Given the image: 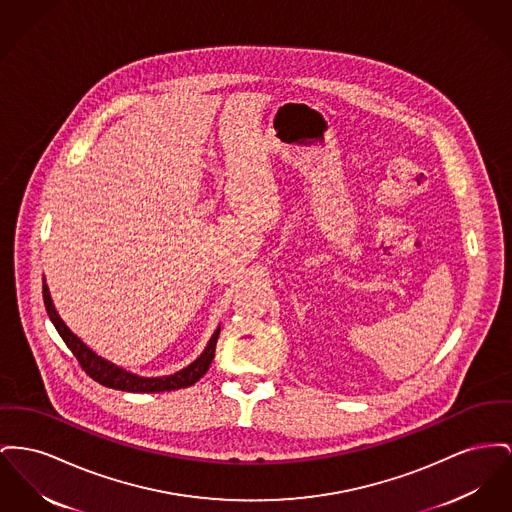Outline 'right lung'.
I'll return each mask as SVG.
<instances>
[{
	"instance_id": "right-lung-1",
	"label": "right lung",
	"mask_w": 512,
	"mask_h": 512,
	"mask_svg": "<svg viewBox=\"0 0 512 512\" xmlns=\"http://www.w3.org/2000/svg\"><path fill=\"white\" fill-rule=\"evenodd\" d=\"M42 296H44V305H46L48 317L54 323L56 331L60 332L65 346L73 352V356L77 358L79 365L83 367V371L91 379H94L96 383H100V385H104L108 389L127 392L176 391V389H185V387L195 385L211 367L220 329H216V332L212 334L211 342L207 344L205 352L197 360L193 361L191 365H187L185 369H181V371L174 373V375H168V377H152V379H149V377H137L133 373H127V371H123L120 367H116L114 363L102 360L100 356H96L91 348H87L73 332L65 327V323L61 321L60 315L54 309V303H52V298H50V292H48L46 284H42Z\"/></svg>"
}]
</instances>
